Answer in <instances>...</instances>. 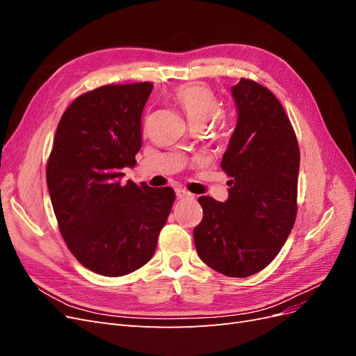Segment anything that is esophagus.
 <instances>
[{"instance_id":"obj_1","label":"esophagus","mask_w":356,"mask_h":356,"mask_svg":"<svg viewBox=\"0 0 356 356\" xmlns=\"http://www.w3.org/2000/svg\"><path fill=\"white\" fill-rule=\"evenodd\" d=\"M175 193H177V197H178V199H193V197H195V196H193L191 193L187 191L186 188H177Z\"/></svg>"}]
</instances>
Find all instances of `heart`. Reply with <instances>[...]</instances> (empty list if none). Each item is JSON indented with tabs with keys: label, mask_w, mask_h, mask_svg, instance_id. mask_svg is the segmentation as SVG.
<instances>
[{
	"label": "heart",
	"mask_w": 356,
	"mask_h": 356,
	"mask_svg": "<svg viewBox=\"0 0 356 356\" xmlns=\"http://www.w3.org/2000/svg\"><path fill=\"white\" fill-rule=\"evenodd\" d=\"M172 96L191 124H204L217 115L220 110L217 95L204 83L181 84Z\"/></svg>",
	"instance_id": "heart-1"
}]
</instances>
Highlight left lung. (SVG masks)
I'll use <instances>...</instances> for the list:
<instances>
[{"label": "left lung", "mask_w": 356, "mask_h": 356, "mask_svg": "<svg viewBox=\"0 0 356 356\" xmlns=\"http://www.w3.org/2000/svg\"><path fill=\"white\" fill-rule=\"evenodd\" d=\"M232 95L238 123L222 156L229 199L199 197L193 230L200 260L232 277L263 270L281 251L297 217L300 149L282 104L264 86L241 79Z\"/></svg>", "instance_id": "obj_1"}]
</instances>
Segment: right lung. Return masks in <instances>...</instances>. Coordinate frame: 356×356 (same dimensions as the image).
<instances>
[{
	"instance_id": "right-lung-1",
	"label": "right lung",
	"mask_w": 356,
	"mask_h": 356,
	"mask_svg": "<svg viewBox=\"0 0 356 356\" xmlns=\"http://www.w3.org/2000/svg\"><path fill=\"white\" fill-rule=\"evenodd\" d=\"M153 84H106L63 113L46 178L59 232L72 255L102 276H123L152 260L175 202L170 187L123 181L143 145L141 114Z\"/></svg>"
}]
</instances>
